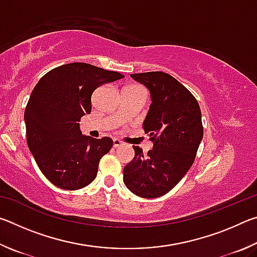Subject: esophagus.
Listing matches in <instances>:
<instances>
[{
    "mask_svg": "<svg viewBox=\"0 0 257 257\" xmlns=\"http://www.w3.org/2000/svg\"><path fill=\"white\" fill-rule=\"evenodd\" d=\"M122 145V142L120 141V139H113V147H114V149H116V147H119V146H121Z\"/></svg>",
    "mask_w": 257,
    "mask_h": 257,
    "instance_id": "esophagus-1",
    "label": "esophagus"
}]
</instances>
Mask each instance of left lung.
<instances>
[{"mask_svg":"<svg viewBox=\"0 0 257 257\" xmlns=\"http://www.w3.org/2000/svg\"><path fill=\"white\" fill-rule=\"evenodd\" d=\"M130 77L151 92L143 129L153 149L144 155L139 146H133L135 158L123 169V182L139 197L156 198L169 193L193 165L204 133L202 113L194 95L169 73L151 71Z\"/></svg>","mask_w":257,"mask_h":257,"instance_id":"1","label":"left lung"}]
</instances>
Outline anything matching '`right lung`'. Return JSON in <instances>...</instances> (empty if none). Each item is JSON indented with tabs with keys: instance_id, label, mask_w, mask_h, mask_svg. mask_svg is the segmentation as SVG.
Masks as SVG:
<instances>
[{
	"instance_id": "add662e5",
	"label": "right lung",
	"mask_w": 257,
	"mask_h": 257,
	"mask_svg": "<svg viewBox=\"0 0 257 257\" xmlns=\"http://www.w3.org/2000/svg\"><path fill=\"white\" fill-rule=\"evenodd\" d=\"M123 77L73 62L52 69L34 87L25 111L27 145L54 186L76 190L96 178L99 160L112 149L113 141L84 136L79 121L92 111L94 90Z\"/></svg>"
}]
</instances>
